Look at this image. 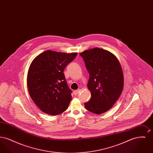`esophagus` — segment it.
<instances>
[{"mask_svg":"<svg viewBox=\"0 0 153 153\" xmlns=\"http://www.w3.org/2000/svg\"><path fill=\"white\" fill-rule=\"evenodd\" d=\"M80 92V89H77V90H76V91H74L73 92V94H74V95H78V94H79V92Z\"/></svg>","mask_w":153,"mask_h":153,"instance_id":"34e87169","label":"esophagus"}]
</instances>
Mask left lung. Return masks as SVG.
Masks as SVG:
<instances>
[{"label": "left lung", "mask_w": 153, "mask_h": 153, "mask_svg": "<svg viewBox=\"0 0 153 153\" xmlns=\"http://www.w3.org/2000/svg\"><path fill=\"white\" fill-rule=\"evenodd\" d=\"M83 58L89 79L88 88L91 99L85 107L96 114L111 109L123 91V74L117 57L111 52L98 48L80 54Z\"/></svg>", "instance_id": "left-lung-1"}]
</instances>
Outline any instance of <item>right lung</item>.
<instances>
[{
    "label": "right lung",
    "instance_id": "obj_1",
    "mask_svg": "<svg viewBox=\"0 0 153 153\" xmlns=\"http://www.w3.org/2000/svg\"><path fill=\"white\" fill-rule=\"evenodd\" d=\"M77 53L46 51L30 66L27 84L32 100L44 113L57 115L68 108L72 100L64 73L66 66Z\"/></svg>",
    "mask_w": 153,
    "mask_h": 153
}]
</instances>
